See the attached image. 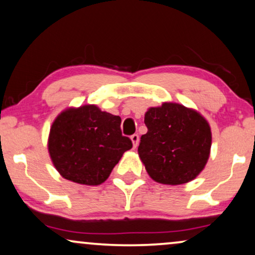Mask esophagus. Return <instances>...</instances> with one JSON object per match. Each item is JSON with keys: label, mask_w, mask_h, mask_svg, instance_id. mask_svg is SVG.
Masks as SVG:
<instances>
[{"label": "esophagus", "mask_w": 255, "mask_h": 255, "mask_svg": "<svg viewBox=\"0 0 255 255\" xmlns=\"http://www.w3.org/2000/svg\"><path fill=\"white\" fill-rule=\"evenodd\" d=\"M130 140H131V143H133V147L136 148L137 144H138V135H137V134L131 135Z\"/></svg>", "instance_id": "34e87169"}]
</instances>
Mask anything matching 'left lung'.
<instances>
[{
	"label": "left lung",
	"instance_id": "obj_1",
	"mask_svg": "<svg viewBox=\"0 0 255 255\" xmlns=\"http://www.w3.org/2000/svg\"><path fill=\"white\" fill-rule=\"evenodd\" d=\"M147 134L137 152L148 175L165 185L191 182L203 171L210 157L211 128L192 108L176 103L149 107L144 114Z\"/></svg>",
	"mask_w": 255,
	"mask_h": 255
}]
</instances>
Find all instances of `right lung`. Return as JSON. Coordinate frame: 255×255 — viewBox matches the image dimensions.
<instances>
[{"label":"right lung","mask_w":255,"mask_h":255,"mask_svg":"<svg viewBox=\"0 0 255 255\" xmlns=\"http://www.w3.org/2000/svg\"><path fill=\"white\" fill-rule=\"evenodd\" d=\"M121 118L96 105L69 107L50 128L47 150L60 176L83 185H99L110 177L125 151L133 147L122 136Z\"/></svg>","instance_id":"obj_1"}]
</instances>
